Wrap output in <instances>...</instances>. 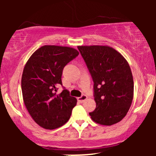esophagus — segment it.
<instances>
[{
  "label": "esophagus",
  "instance_id": "34e87169",
  "mask_svg": "<svg viewBox=\"0 0 156 156\" xmlns=\"http://www.w3.org/2000/svg\"><path fill=\"white\" fill-rule=\"evenodd\" d=\"M87 99V95H82L81 97H79V98H78V101L79 102V103H83V101H85Z\"/></svg>",
  "mask_w": 156,
  "mask_h": 156
}]
</instances>
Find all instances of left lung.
I'll return each instance as SVG.
<instances>
[{
  "mask_svg": "<svg viewBox=\"0 0 156 156\" xmlns=\"http://www.w3.org/2000/svg\"><path fill=\"white\" fill-rule=\"evenodd\" d=\"M94 81L96 123L112 125L126 116L133 98V79L123 55L107 45L78 46Z\"/></svg>",
  "mask_w": 156,
  "mask_h": 156,
  "instance_id": "1",
  "label": "left lung"
}]
</instances>
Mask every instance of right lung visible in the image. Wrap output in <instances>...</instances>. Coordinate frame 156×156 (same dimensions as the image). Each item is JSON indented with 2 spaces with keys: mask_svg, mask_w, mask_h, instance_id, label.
Instances as JSON below:
<instances>
[{
  "mask_svg": "<svg viewBox=\"0 0 156 156\" xmlns=\"http://www.w3.org/2000/svg\"><path fill=\"white\" fill-rule=\"evenodd\" d=\"M79 52L73 48L44 45L31 55L23 69L21 88L27 110L37 124L53 130L69 120L77 100L64 89L56 94L57 87L62 85L64 67Z\"/></svg>",
  "mask_w": 156,
  "mask_h": 156,
  "instance_id": "right-lung-1",
  "label": "right lung"
}]
</instances>
